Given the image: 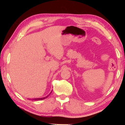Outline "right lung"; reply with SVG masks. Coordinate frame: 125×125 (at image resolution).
I'll list each match as a JSON object with an SVG mask.
<instances>
[{
	"label": "right lung",
	"mask_w": 125,
	"mask_h": 125,
	"mask_svg": "<svg viewBox=\"0 0 125 125\" xmlns=\"http://www.w3.org/2000/svg\"><path fill=\"white\" fill-rule=\"evenodd\" d=\"M52 91H51V92L48 95H47V96H46V97H42V98H33V99H32V100H34V101H39V100H44V99H45V98H47L49 96V95H50V94L52 93Z\"/></svg>",
	"instance_id": "1"
}]
</instances>
